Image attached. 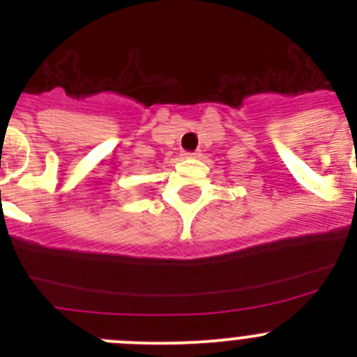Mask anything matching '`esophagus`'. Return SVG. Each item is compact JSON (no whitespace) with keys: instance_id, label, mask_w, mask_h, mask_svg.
I'll list each match as a JSON object with an SVG mask.
<instances>
[{"instance_id":"1","label":"esophagus","mask_w":357,"mask_h":357,"mask_svg":"<svg viewBox=\"0 0 357 357\" xmlns=\"http://www.w3.org/2000/svg\"><path fill=\"white\" fill-rule=\"evenodd\" d=\"M182 155H184L185 159H191V157H197L198 153H197V151H184V153H182Z\"/></svg>"}]
</instances>
